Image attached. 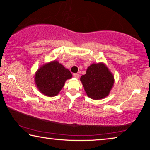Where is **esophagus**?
Returning a JSON list of instances; mask_svg holds the SVG:
<instances>
[{
    "instance_id": "esophagus-1",
    "label": "esophagus",
    "mask_w": 150,
    "mask_h": 150,
    "mask_svg": "<svg viewBox=\"0 0 150 150\" xmlns=\"http://www.w3.org/2000/svg\"><path fill=\"white\" fill-rule=\"evenodd\" d=\"M73 77H74L76 79H78L79 77V75L78 73H74V74H73Z\"/></svg>"
}]
</instances>
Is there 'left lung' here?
<instances>
[{"label": "left lung", "mask_w": 150, "mask_h": 150, "mask_svg": "<svg viewBox=\"0 0 150 150\" xmlns=\"http://www.w3.org/2000/svg\"><path fill=\"white\" fill-rule=\"evenodd\" d=\"M80 80L87 96L94 100L107 96L115 83L112 73L103 63L88 66L86 74L81 76Z\"/></svg>", "instance_id": "obj_1"}]
</instances>
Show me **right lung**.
<instances>
[{
	"instance_id": "1",
	"label": "right lung",
	"mask_w": 150,
	"mask_h": 150,
	"mask_svg": "<svg viewBox=\"0 0 150 150\" xmlns=\"http://www.w3.org/2000/svg\"><path fill=\"white\" fill-rule=\"evenodd\" d=\"M72 77L69 69L57 61H52L41 66L35 74V83L44 95L55 96L59 94L67 79Z\"/></svg>"
}]
</instances>
